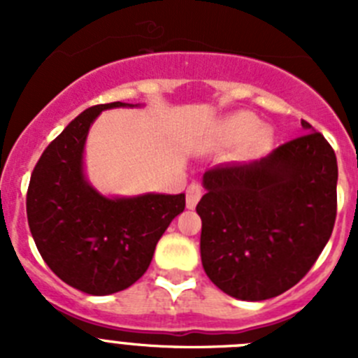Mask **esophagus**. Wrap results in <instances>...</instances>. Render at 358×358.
I'll use <instances>...</instances> for the list:
<instances>
[{"label":"esophagus","mask_w":358,"mask_h":358,"mask_svg":"<svg viewBox=\"0 0 358 358\" xmlns=\"http://www.w3.org/2000/svg\"><path fill=\"white\" fill-rule=\"evenodd\" d=\"M202 186L199 185V182H192V185L188 186V189H186V208L188 210H194L195 206H197L199 199L202 197Z\"/></svg>","instance_id":"1"}]
</instances>
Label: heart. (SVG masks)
Wrapping results in <instances>:
<instances>
[{
	"label": "heart",
	"instance_id": "heart-1",
	"mask_svg": "<svg viewBox=\"0 0 358 358\" xmlns=\"http://www.w3.org/2000/svg\"><path fill=\"white\" fill-rule=\"evenodd\" d=\"M251 136L256 147H262L268 140V134L260 129V122L256 116L251 113H236L218 123L213 134V143L218 147H229L249 140Z\"/></svg>",
	"mask_w": 358,
	"mask_h": 358
}]
</instances>
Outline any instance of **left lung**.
<instances>
[{
	"label": "left lung",
	"instance_id": "left-lung-1",
	"mask_svg": "<svg viewBox=\"0 0 358 358\" xmlns=\"http://www.w3.org/2000/svg\"><path fill=\"white\" fill-rule=\"evenodd\" d=\"M305 134L252 163L202 177L201 260L222 292L271 299L305 278L334 231L337 157L308 122Z\"/></svg>",
	"mask_w": 358,
	"mask_h": 358
}]
</instances>
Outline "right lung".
Instances as JSON below:
<instances>
[{
  "mask_svg": "<svg viewBox=\"0 0 358 358\" xmlns=\"http://www.w3.org/2000/svg\"><path fill=\"white\" fill-rule=\"evenodd\" d=\"M85 109L46 147L31 172L27 215L43 260L64 283L93 296L127 289L148 268L157 242L186 206L185 194L103 197L85 181L82 154L102 110Z\"/></svg>",
  "mask_w": 358,
  "mask_h": 358,
  "instance_id": "1",
  "label": "right lung"
}]
</instances>
